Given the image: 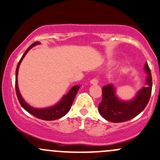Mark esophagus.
Masks as SVG:
<instances>
[{
	"mask_svg": "<svg viewBox=\"0 0 160 160\" xmlns=\"http://www.w3.org/2000/svg\"><path fill=\"white\" fill-rule=\"evenodd\" d=\"M98 80L97 78L91 79V84L96 85V84H98Z\"/></svg>",
	"mask_w": 160,
	"mask_h": 160,
	"instance_id": "esophagus-1",
	"label": "esophagus"
}]
</instances>
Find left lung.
<instances>
[{"mask_svg":"<svg viewBox=\"0 0 160 160\" xmlns=\"http://www.w3.org/2000/svg\"><path fill=\"white\" fill-rule=\"evenodd\" d=\"M148 74L146 87L142 88L131 101H122L116 95L113 85L107 84L102 88V100L98 105L101 116L112 123H121L133 119L140 114L148 103L152 88V74L148 63L145 65Z\"/></svg>","mask_w":160,"mask_h":160,"instance_id":"left-lung-1","label":"left lung"}]
</instances>
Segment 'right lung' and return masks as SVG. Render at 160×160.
<instances>
[{"mask_svg": "<svg viewBox=\"0 0 160 160\" xmlns=\"http://www.w3.org/2000/svg\"><path fill=\"white\" fill-rule=\"evenodd\" d=\"M39 44H40L39 42H35L32 44H31V45L26 49L25 53L23 54V55L22 56L21 59L18 62V66H17L16 68V71H15V91H16V95L17 98H18L20 105H22V107L26 111H27L28 112L32 114V116H34L37 118H39V119H43V120H55V119H60L61 117H62L63 116H65V115L69 111V109H70L71 106H72V105L74 98H75L76 97V94H77V91H78L80 86H79V85H75V86L72 87V88L69 90L68 94H66V95L63 96V98L61 99V101H60L58 103H57L56 105H53V106L52 107H48V108H36L30 106L29 104H27L25 102V100L22 98L21 94H20L18 87V78H17V77H18V68H19L20 63L22 61L23 58H24L25 55H26V53L29 52V49H31L33 46Z\"/></svg>", "mask_w": 160, "mask_h": 160, "instance_id": "1", "label": "right lung"}]
</instances>
